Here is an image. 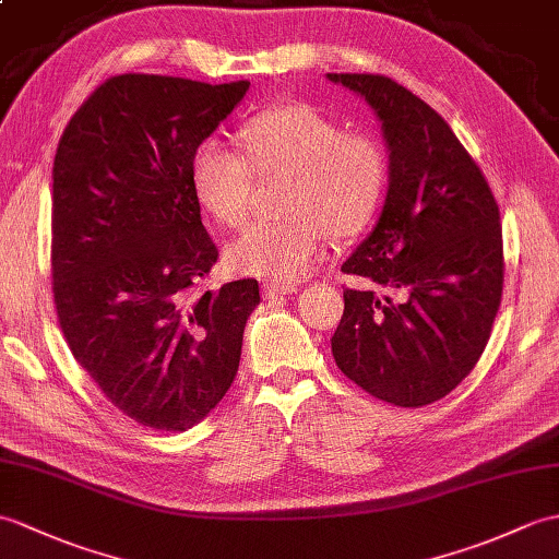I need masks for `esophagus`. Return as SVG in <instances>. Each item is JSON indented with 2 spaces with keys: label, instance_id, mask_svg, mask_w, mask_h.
Returning a JSON list of instances; mask_svg holds the SVG:
<instances>
[{
  "label": "esophagus",
  "instance_id": "34e87169",
  "mask_svg": "<svg viewBox=\"0 0 559 559\" xmlns=\"http://www.w3.org/2000/svg\"><path fill=\"white\" fill-rule=\"evenodd\" d=\"M297 293L295 285H276V283H266L264 285V295L269 300H274V297H283V295H293Z\"/></svg>",
  "mask_w": 559,
  "mask_h": 559
}]
</instances>
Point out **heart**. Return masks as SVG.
Returning <instances> with one entry per match:
<instances>
[{"label":"heart","instance_id":"heart-1","mask_svg":"<svg viewBox=\"0 0 559 559\" xmlns=\"http://www.w3.org/2000/svg\"><path fill=\"white\" fill-rule=\"evenodd\" d=\"M238 138L245 157L204 140L190 159L194 198L218 224H248L254 176H288L281 190L288 216L252 226L228 250L240 274L278 285L302 281L326 257V230L357 236L379 210L388 159L373 135L343 133L311 104L288 102L254 114Z\"/></svg>","mask_w":559,"mask_h":559}]
</instances>
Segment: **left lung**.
Returning a JSON list of instances; mask_svg holds the SVG:
<instances>
[{"label":"left lung","instance_id":"obj_1","mask_svg":"<svg viewBox=\"0 0 559 559\" xmlns=\"http://www.w3.org/2000/svg\"><path fill=\"white\" fill-rule=\"evenodd\" d=\"M383 123L391 183L379 224L341 266L331 338L338 369L395 407L445 397L476 367L504 283L500 210L481 168L443 116L379 73H329Z\"/></svg>","mask_w":559,"mask_h":559}]
</instances>
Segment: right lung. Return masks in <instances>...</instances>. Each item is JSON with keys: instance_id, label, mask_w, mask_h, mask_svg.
<instances>
[{"instance_id": "right-lung-1", "label": "right lung", "mask_w": 559, "mask_h": 559, "mask_svg": "<svg viewBox=\"0 0 559 559\" xmlns=\"http://www.w3.org/2000/svg\"><path fill=\"white\" fill-rule=\"evenodd\" d=\"M248 81L121 73L71 116L51 168L59 329L111 405L154 431L202 421L236 379L254 278L200 290L218 250L190 186L194 147Z\"/></svg>"}]
</instances>
